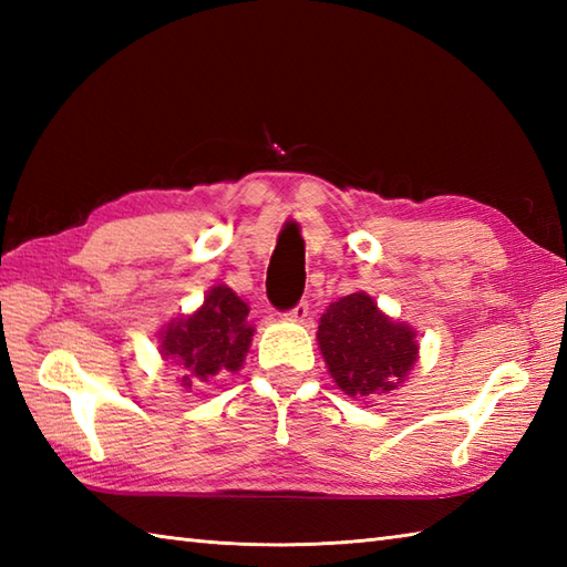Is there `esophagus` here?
Returning <instances> with one entry per match:
<instances>
[{
	"label": "esophagus",
	"mask_w": 567,
	"mask_h": 567,
	"mask_svg": "<svg viewBox=\"0 0 567 567\" xmlns=\"http://www.w3.org/2000/svg\"><path fill=\"white\" fill-rule=\"evenodd\" d=\"M285 317L290 319V321H299V323H302V321H307V317H309V305H307V302H299L292 311H287Z\"/></svg>",
	"instance_id": "1"
}]
</instances>
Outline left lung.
I'll use <instances>...</instances> for the list:
<instances>
[{"label": "left lung", "mask_w": 567, "mask_h": 567, "mask_svg": "<svg viewBox=\"0 0 567 567\" xmlns=\"http://www.w3.org/2000/svg\"><path fill=\"white\" fill-rule=\"evenodd\" d=\"M317 341L333 382L353 400L400 390L419 360L416 329L384 315L363 290L329 305Z\"/></svg>", "instance_id": "1"}]
</instances>
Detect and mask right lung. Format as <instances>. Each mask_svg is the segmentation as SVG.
Segmentation results:
<instances>
[{
	"instance_id": "obj_1",
	"label": "right lung",
	"mask_w": 567,
	"mask_h": 567,
	"mask_svg": "<svg viewBox=\"0 0 567 567\" xmlns=\"http://www.w3.org/2000/svg\"><path fill=\"white\" fill-rule=\"evenodd\" d=\"M248 311L231 287L214 285L192 315L165 323L158 353L179 370V388L192 392L244 368L256 333Z\"/></svg>"
}]
</instances>
